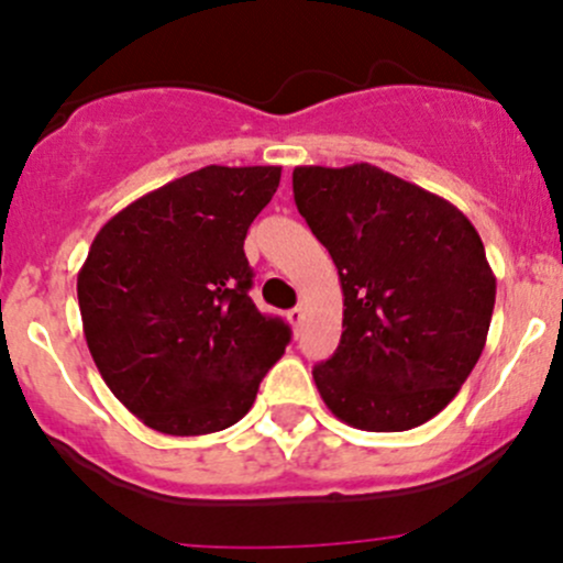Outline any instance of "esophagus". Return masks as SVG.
I'll list each match as a JSON object with an SVG mask.
<instances>
[{"instance_id": "esophagus-1", "label": "esophagus", "mask_w": 563, "mask_h": 563, "mask_svg": "<svg viewBox=\"0 0 563 563\" xmlns=\"http://www.w3.org/2000/svg\"><path fill=\"white\" fill-rule=\"evenodd\" d=\"M286 318H288V323H291V327L299 332V327H302L305 310H302V308H291V310H288V313H286Z\"/></svg>"}]
</instances>
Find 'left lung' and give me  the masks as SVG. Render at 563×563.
Masks as SVG:
<instances>
[{
  "label": "left lung",
  "instance_id": "left-lung-1",
  "mask_svg": "<svg viewBox=\"0 0 563 563\" xmlns=\"http://www.w3.org/2000/svg\"><path fill=\"white\" fill-rule=\"evenodd\" d=\"M294 201L332 255L343 334L313 367L329 411L371 433L433 419L474 371L496 277L471 220L371 163L294 168Z\"/></svg>",
  "mask_w": 563,
  "mask_h": 563
}]
</instances>
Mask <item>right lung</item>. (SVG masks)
Segmentation results:
<instances>
[{
	"mask_svg": "<svg viewBox=\"0 0 563 563\" xmlns=\"http://www.w3.org/2000/svg\"><path fill=\"white\" fill-rule=\"evenodd\" d=\"M280 166H207L124 207L78 272L89 354L146 428L203 435L250 411L291 327L250 299L245 236Z\"/></svg>",
	"mask_w": 563,
	"mask_h": 563,
	"instance_id": "1",
	"label": "right lung"
}]
</instances>
